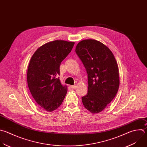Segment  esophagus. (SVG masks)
Listing matches in <instances>:
<instances>
[{"label": "esophagus", "instance_id": "obj_1", "mask_svg": "<svg viewBox=\"0 0 147 147\" xmlns=\"http://www.w3.org/2000/svg\"><path fill=\"white\" fill-rule=\"evenodd\" d=\"M70 87L71 89H74L76 88V85H70Z\"/></svg>", "mask_w": 147, "mask_h": 147}]
</instances>
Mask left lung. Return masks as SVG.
I'll return each instance as SVG.
<instances>
[{
	"label": "left lung",
	"instance_id": "left-lung-1",
	"mask_svg": "<svg viewBox=\"0 0 147 147\" xmlns=\"http://www.w3.org/2000/svg\"><path fill=\"white\" fill-rule=\"evenodd\" d=\"M76 53L88 74V93L82 97V104L90 113H99L113 100L118 90L117 62L110 49L96 40L81 41Z\"/></svg>",
	"mask_w": 147,
	"mask_h": 147
}]
</instances>
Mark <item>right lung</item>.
<instances>
[{
  "label": "right lung",
  "instance_id": "right-lung-1",
  "mask_svg": "<svg viewBox=\"0 0 147 147\" xmlns=\"http://www.w3.org/2000/svg\"><path fill=\"white\" fill-rule=\"evenodd\" d=\"M74 42L55 40L47 42L35 51L27 72L28 85L37 104L51 112L62 103L67 86L60 81V65L71 52Z\"/></svg>",
  "mask_w": 147,
  "mask_h": 147
}]
</instances>
